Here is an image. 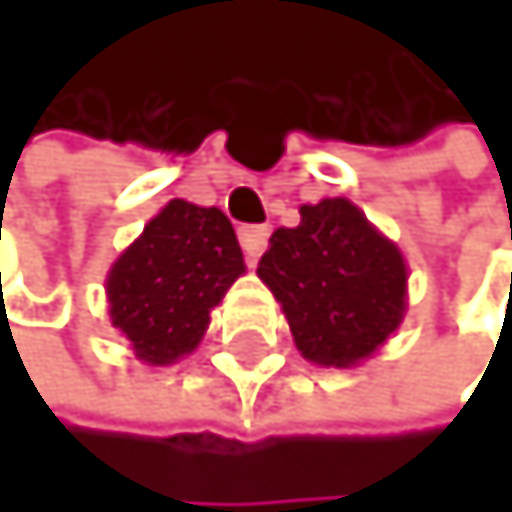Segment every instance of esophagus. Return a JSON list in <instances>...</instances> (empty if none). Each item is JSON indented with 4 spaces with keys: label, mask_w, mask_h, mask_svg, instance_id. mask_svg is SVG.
Listing matches in <instances>:
<instances>
[{
    "label": "esophagus",
    "mask_w": 512,
    "mask_h": 512,
    "mask_svg": "<svg viewBox=\"0 0 512 512\" xmlns=\"http://www.w3.org/2000/svg\"><path fill=\"white\" fill-rule=\"evenodd\" d=\"M266 240H269V227H240V246H243V253L250 262L262 256Z\"/></svg>",
    "instance_id": "1"
}]
</instances>
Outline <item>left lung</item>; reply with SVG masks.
Here are the masks:
<instances>
[{
    "mask_svg": "<svg viewBox=\"0 0 512 512\" xmlns=\"http://www.w3.org/2000/svg\"><path fill=\"white\" fill-rule=\"evenodd\" d=\"M256 272L282 304L301 356L320 365L372 356L404 317V259L346 198L304 205L298 227L272 234Z\"/></svg>",
    "mask_w": 512,
    "mask_h": 512,
    "instance_id": "left-lung-1",
    "label": "left lung"
}]
</instances>
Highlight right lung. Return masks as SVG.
<instances>
[{"instance_id":"add662e5","label":"right lung","mask_w":512,"mask_h":512,"mask_svg":"<svg viewBox=\"0 0 512 512\" xmlns=\"http://www.w3.org/2000/svg\"><path fill=\"white\" fill-rule=\"evenodd\" d=\"M240 272L243 253L227 214L176 198L111 266V323L144 362H176L198 346L211 307Z\"/></svg>"}]
</instances>
